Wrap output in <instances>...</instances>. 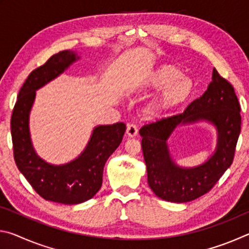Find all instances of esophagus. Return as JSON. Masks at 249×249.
<instances>
[{"label":"esophagus","mask_w":249,"mask_h":249,"mask_svg":"<svg viewBox=\"0 0 249 249\" xmlns=\"http://www.w3.org/2000/svg\"><path fill=\"white\" fill-rule=\"evenodd\" d=\"M137 133H138V128H137L136 125H135V124H128L127 125V128H126V134H127L129 137L136 136Z\"/></svg>","instance_id":"1"}]
</instances>
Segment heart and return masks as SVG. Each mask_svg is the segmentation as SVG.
Here are the masks:
<instances>
[{
    "label": "heart",
    "instance_id": "1",
    "mask_svg": "<svg viewBox=\"0 0 249 249\" xmlns=\"http://www.w3.org/2000/svg\"><path fill=\"white\" fill-rule=\"evenodd\" d=\"M146 89L160 90L159 95L148 107L150 116H157L187 102L192 94L193 84L175 66H162L147 79Z\"/></svg>",
    "mask_w": 249,
    "mask_h": 249
}]
</instances>
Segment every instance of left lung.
<instances>
[{"instance_id":"obj_1","label":"left lung","mask_w":249,"mask_h":249,"mask_svg":"<svg viewBox=\"0 0 249 249\" xmlns=\"http://www.w3.org/2000/svg\"><path fill=\"white\" fill-rule=\"evenodd\" d=\"M197 120H208L217 127L216 153L200 166H177L170 157L166 140L177 125ZM241 125V105L234 88L214 68L208 90L189 104L183 113L141 128L142 148L151 190L160 199L177 203L196 200L208 193L233 162Z\"/></svg>"}]
</instances>
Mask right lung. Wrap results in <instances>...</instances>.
<instances>
[{"label":"right lung","mask_w":249,"mask_h":249,"mask_svg":"<svg viewBox=\"0 0 249 249\" xmlns=\"http://www.w3.org/2000/svg\"><path fill=\"white\" fill-rule=\"evenodd\" d=\"M77 59L72 50H64L33 70L20 88L11 117L14 159L18 170L41 197L62 204H79L96 195L102 185L105 162L120 146L126 129L122 122L96 126L86 149L65 165H50L35 153L28 120L36 90L57 78Z\"/></svg>","instance_id":"right-lung-1"}]
</instances>
